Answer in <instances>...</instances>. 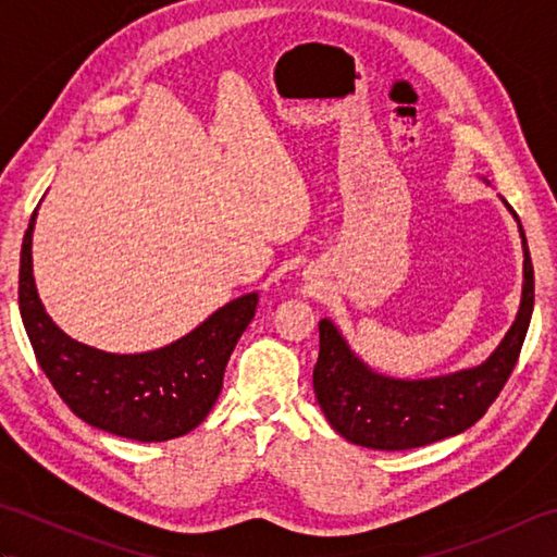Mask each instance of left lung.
Here are the masks:
<instances>
[{
	"instance_id": "left-lung-1",
	"label": "left lung",
	"mask_w": 557,
	"mask_h": 557,
	"mask_svg": "<svg viewBox=\"0 0 557 557\" xmlns=\"http://www.w3.org/2000/svg\"><path fill=\"white\" fill-rule=\"evenodd\" d=\"M500 200L522 236L524 280L515 323L486 361L433 377H393L371 369L330 318L318 323L321 351L313 369V393L330 425L349 443L385 453L431 445L474 425L500 395L534 311V265L527 236L512 206L503 196Z\"/></svg>"
}]
</instances>
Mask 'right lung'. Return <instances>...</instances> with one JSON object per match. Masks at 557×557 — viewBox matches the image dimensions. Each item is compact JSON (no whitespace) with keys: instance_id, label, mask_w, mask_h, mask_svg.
Instances as JSON below:
<instances>
[{"instance_id":"add662e5","label":"right lung","mask_w":557,"mask_h":557,"mask_svg":"<svg viewBox=\"0 0 557 557\" xmlns=\"http://www.w3.org/2000/svg\"><path fill=\"white\" fill-rule=\"evenodd\" d=\"M21 246L18 309L40 369L69 409L92 429L140 443L186 435L203 421L222 389L227 361L256 315L258 292L220 306L191 333L170 345L114 354L83 345L59 327L33 277V230Z\"/></svg>"}]
</instances>
